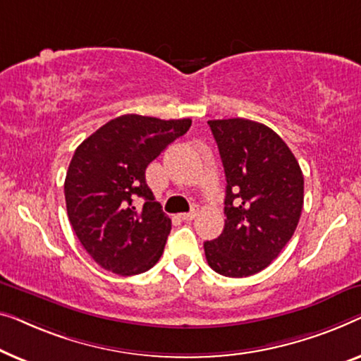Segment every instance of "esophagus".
<instances>
[{
  "label": "esophagus",
  "mask_w": 361,
  "mask_h": 361,
  "mask_svg": "<svg viewBox=\"0 0 361 361\" xmlns=\"http://www.w3.org/2000/svg\"><path fill=\"white\" fill-rule=\"evenodd\" d=\"M196 214H197L196 211H191V212H185V214H181L180 217L183 221H192L196 217Z\"/></svg>",
  "instance_id": "esophagus-1"
}]
</instances>
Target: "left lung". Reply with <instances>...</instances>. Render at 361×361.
Instances as JSON below:
<instances>
[{"label":"left lung","mask_w":361,"mask_h":361,"mask_svg":"<svg viewBox=\"0 0 361 361\" xmlns=\"http://www.w3.org/2000/svg\"><path fill=\"white\" fill-rule=\"evenodd\" d=\"M226 173L224 231L204 242L216 273L243 278L265 270L296 231L304 176L275 130L250 119L207 121Z\"/></svg>","instance_id":"1"}]
</instances>
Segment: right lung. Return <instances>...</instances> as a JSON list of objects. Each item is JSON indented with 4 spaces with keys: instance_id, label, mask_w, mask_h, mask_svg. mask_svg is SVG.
Masks as SVG:
<instances>
[{
    "instance_id": "1",
    "label": "right lung",
    "mask_w": 361,
    "mask_h": 361,
    "mask_svg": "<svg viewBox=\"0 0 361 361\" xmlns=\"http://www.w3.org/2000/svg\"><path fill=\"white\" fill-rule=\"evenodd\" d=\"M191 119L124 114L93 132L75 150L65 178L70 224L90 257L116 275L130 276L159 262L171 231L145 181V170ZM145 200L140 208L135 202Z\"/></svg>"
}]
</instances>
